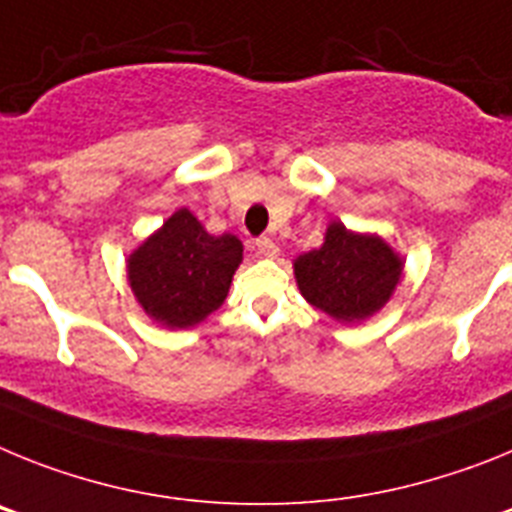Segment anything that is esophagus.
Wrapping results in <instances>:
<instances>
[{
    "mask_svg": "<svg viewBox=\"0 0 512 512\" xmlns=\"http://www.w3.org/2000/svg\"><path fill=\"white\" fill-rule=\"evenodd\" d=\"M255 252L260 257H278V247H275L273 239H268V237L255 239Z\"/></svg>",
    "mask_w": 512,
    "mask_h": 512,
    "instance_id": "34e87169",
    "label": "esophagus"
}]
</instances>
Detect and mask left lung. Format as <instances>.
<instances>
[{
  "mask_svg": "<svg viewBox=\"0 0 512 512\" xmlns=\"http://www.w3.org/2000/svg\"><path fill=\"white\" fill-rule=\"evenodd\" d=\"M402 268V257L384 239L355 234L340 221L327 226L319 250L293 262L301 296L345 324L373 317L391 299Z\"/></svg>",
  "mask_w": 512,
  "mask_h": 512,
  "instance_id": "obj_1",
  "label": "left lung"
}]
</instances>
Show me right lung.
Returning <instances> with one entry per match:
<instances>
[{"mask_svg": "<svg viewBox=\"0 0 512 512\" xmlns=\"http://www.w3.org/2000/svg\"><path fill=\"white\" fill-rule=\"evenodd\" d=\"M242 242L234 234L213 237L188 208L164 221L128 257V283L154 322L185 330L224 304Z\"/></svg>", "mask_w": 512, "mask_h": 512, "instance_id": "1", "label": "right lung"}]
</instances>
